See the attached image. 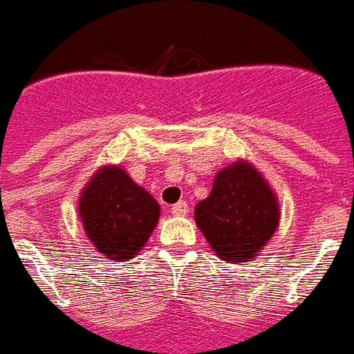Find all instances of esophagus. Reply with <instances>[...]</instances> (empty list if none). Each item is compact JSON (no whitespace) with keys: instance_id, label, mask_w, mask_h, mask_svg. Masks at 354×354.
Wrapping results in <instances>:
<instances>
[{"instance_id":"esophagus-1","label":"esophagus","mask_w":354,"mask_h":354,"mask_svg":"<svg viewBox=\"0 0 354 354\" xmlns=\"http://www.w3.org/2000/svg\"><path fill=\"white\" fill-rule=\"evenodd\" d=\"M187 212H189V204H187V200H181V202H177L175 205H171L173 215H187Z\"/></svg>"}]
</instances>
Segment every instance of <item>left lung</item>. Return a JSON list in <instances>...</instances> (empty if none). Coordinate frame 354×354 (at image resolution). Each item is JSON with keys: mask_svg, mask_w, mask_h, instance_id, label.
Returning <instances> with one entry per match:
<instances>
[{"mask_svg": "<svg viewBox=\"0 0 354 354\" xmlns=\"http://www.w3.org/2000/svg\"><path fill=\"white\" fill-rule=\"evenodd\" d=\"M194 217L219 259L248 263L277 230L280 213L259 171L236 162L217 173L209 196L198 202Z\"/></svg>", "mask_w": 354, "mask_h": 354, "instance_id": "left-lung-1", "label": "left lung"}]
</instances>
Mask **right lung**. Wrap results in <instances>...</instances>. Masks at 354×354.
<instances>
[{
	"instance_id": "right-lung-1",
	"label": "right lung",
	"mask_w": 354,
	"mask_h": 354,
	"mask_svg": "<svg viewBox=\"0 0 354 354\" xmlns=\"http://www.w3.org/2000/svg\"><path fill=\"white\" fill-rule=\"evenodd\" d=\"M77 212L85 232L106 259H131L160 217V205L122 167H104L85 187Z\"/></svg>"
}]
</instances>
